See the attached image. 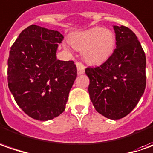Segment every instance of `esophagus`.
<instances>
[{
    "instance_id": "1",
    "label": "esophagus",
    "mask_w": 153,
    "mask_h": 153,
    "mask_svg": "<svg viewBox=\"0 0 153 153\" xmlns=\"http://www.w3.org/2000/svg\"><path fill=\"white\" fill-rule=\"evenodd\" d=\"M76 67H77V70H78V74H84V73H85V67L84 66V65L82 64L81 62H76Z\"/></svg>"
}]
</instances>
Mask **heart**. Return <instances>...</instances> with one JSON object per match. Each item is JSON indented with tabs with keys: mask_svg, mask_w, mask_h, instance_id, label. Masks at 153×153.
I'll use <instances>...</instances> for the list:
<instances>
[{
	"mask_svg": "<svg viewBox=\"0 0 153 153\" xmlns=\"http://www.w3.org/2000/svg\"><path fill=\"white\" fill-rule=\"evenodd\" d=\"M69 43L74 49L82 51L83 59L88 64L98 65L112 56L116 45V36L110 29L94 27L71 35ZM63 47L68 49L67 44H63Z\"/></svg>",
	"mask_w": 153,
	"mask_h": 153,
	"instance_id": "obj_1",
	"label": "heart"
}]
</instances>
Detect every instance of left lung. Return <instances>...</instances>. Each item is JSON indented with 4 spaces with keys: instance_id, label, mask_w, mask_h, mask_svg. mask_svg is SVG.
Returning <instances> with one entry per match:
<instances>
[{
    "instance_id": "8db88e82",
    "label": "left lung",
    "mask_w": 153,
    "mask_h": 153,
    "mask_svg": "<svg viewBox=\"0 0 153 153\" xmlns=\"http://www.w3.org/2000/svg\"><path fill=\"white\" fill-rule=\"evenodd\" d=\"M116 49L101 66L87 68L89 95L94 108L109 119L128 115L146 88V56L134 33L114 25Z\"/></svg>"
}]
</instances>
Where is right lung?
<instances>
[{"label":"right lung","instance_id":"obj_1","mask_svg":"<svg viewBox=\"0 0 153 153\" xmlns=\"http://www.w3.org/2000/svg\"><path fill=\"white\" fill-rule=\"evenodd\" d=\"M60 32L32 24L24 29L11 47L8 87L17 104L36 120L47 121L65 110L77 77L73 61L56 59Z\"/></svg>","mask_w":153,"mask_h":153}]
</instances>
